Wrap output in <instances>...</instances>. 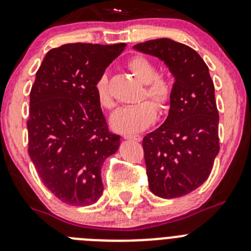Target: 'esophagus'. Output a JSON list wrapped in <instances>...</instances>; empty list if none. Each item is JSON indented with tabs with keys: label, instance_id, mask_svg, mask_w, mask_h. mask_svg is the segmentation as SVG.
Wrapping results in <instances>:
<instances>
[{
	"label": "esophagus",
	"instance_id": "34e87169",
	"mask_svg": "<svg viewBox=\"0 0 251 251\" xmlns=\"http://www.w3.org/2000/svg\"><path fill=\"white\" fill-rule=\"evenodd\" d=\"M123 137H124V139H132V141H135V142L142 141V137L138 134H124Z\"/></svg>",
	"mask_w": 251,
	"mask_h": 251
}]
</instances>
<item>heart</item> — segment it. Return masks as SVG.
Instances as JSON below:
<instances>
[{"mask_svg":"<svg viewBox=\"0 0 251 251\" xmlns=\"http://www.w3.org/2000/svg\"><path fill=\"white\" fill-rule=\"evenodd\" d=\"M127 67L135 78L146 84L141 94V100H151V102L137 103L118 109L110 119V124L114 130L123 134H130L146 129L155 119L158 109L159 113H164L171 104L173 96V84L167 77L158 75L157 66L144 56H134L128 61ZM94 91L98 103L104 109H112L114 100L108 87V77L102 75L94 84Z\"/></svg>","mask_w":251,"mask_h":251,"instance_id":"heart-1","label":"heart"}]
</instances>
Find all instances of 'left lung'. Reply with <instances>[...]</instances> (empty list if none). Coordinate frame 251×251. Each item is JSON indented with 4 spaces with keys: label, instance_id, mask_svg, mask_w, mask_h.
Wrapping results in <instances>:
<instances>
[{
    "label": "left lung",
    "instance_id": "left-lung-1",
    "mask_svg": "<svg viewBox=\"0 0 251 251\" xmlns=\"http://www.w3.org/2000/svg\"><path fill=\"white\" fill-rule=\"evenodd\" d=\"M133 48L162 59L176 77L169 114L143 138V151L151 193L164 199L183 197L208 179L219 153L214 83L189 46L158 38Z\"/></svg>",
    "mask_w": 251,
    "mask_h": 251
}]
</instances>
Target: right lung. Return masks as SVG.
<instances>
[{
  "label": "right lung",
  "instance_id": "1",
  "mask_svg": "<svg viewBox=\"0 0 251 251\" xmlns=\"http://www.w3.org/2000/svg\"><path fill=\"white\" fill-rule=\"evenodd\" d=\"M126 46L52 48L36 73L29 93L28 154L47 189L68 205H91L100 199L102 165L121 144V137L108 129L94 84Z\"/></svg>",
  "mask_w": 251,
  "mask_h": 251
}]
</instances>
